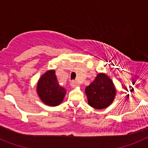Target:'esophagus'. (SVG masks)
<instances>
[{
	"label": "esophagus",
	"instance_id": "1",
	"mask_svg": "<svg viewBox=\"0 0 148 148\" xmlns=\"http://www.w3.org/2000/svg\"><path fill=\"white\" fill-rule=\"evenodd\" d=\"M71 86L72 87H76V86H78L77 82L75 81V80H73V81L71 82Z\"/></svg>",
	"mask_w": 148,
	"mask_h": 148
}]
</instances>
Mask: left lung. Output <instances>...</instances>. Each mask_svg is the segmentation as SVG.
<instances>
[{
  "label": "left lung",
  "mask_w": 148,
  "mask_h": 148,
  "mask_svg": "<svg viewBox=\"0 0 148 148\" xmlns=\"http://www.w3.org/2000/svg\"><path fill=\"white\" fill-rule=\"evenodd\" d=\"M88 103L95 109L106 108L113 102L116 88L113 81L104 73L97 74L95 80L85 89Z\"/></svg>",
  "instance_id": "left-lung-1"
}]
</instances>
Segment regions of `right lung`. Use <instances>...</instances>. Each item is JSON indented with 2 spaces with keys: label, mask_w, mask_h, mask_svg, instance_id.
<instances>
[{
  "label": "right lung",
  "mask_w": 148,
  "mask_h": 148,
  "mask_svg": "<svg viewBox=\"0 0 148 148\" xmlns=\"http://www.w3.org/2000/svg\"><path fill=\"white\" fill-rule=\"evenodd\" d=\"M37 92L44 104L54 107L62 102L66 90L59 84L55 70H49L38 80Z\"/></svg>",
  "instance_id": "add662e5"
}]
</instances>
